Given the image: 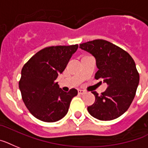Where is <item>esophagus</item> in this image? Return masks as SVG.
<instances>
[{
  "label": "esophagus",
  "mask_w": 148,
  "mask_h": 148,
  "mask_svg": "<svg viewBox=\"0 0 148 148\" xmlns=\"http://www.w3.org/2000/svg\"><path fill=\"white\" fill-rule=\"evenodd\" d=\"M78 93H79V94L83 95V94H84V93H86V91L82 90H78Z\"/></svg>",
  "instance_id": "34e87169"
}]
</instances>
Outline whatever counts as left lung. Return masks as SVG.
I'll return each instance as SVG.
<instances>
[{
    "label": "left lung",
    "mask_w": 148,
    "mask_h": 148,
    "mask_svg": "<svg viewBox=\"0 0 148 148\" xmlns=\"http://www.w3.org/2000/svg\"><path fill=\"white\" fill-rule=\"evenodd\" d=\"M80 48L96 58L98 71L95 79H102L108 85L87 107L89 113L102 121H110L124 114L132 103L139 84V74L129 54L117 45L103 39L80 44Z\"/></svg>",
    "instance_id": "left-lung-1"
}]
</instances>
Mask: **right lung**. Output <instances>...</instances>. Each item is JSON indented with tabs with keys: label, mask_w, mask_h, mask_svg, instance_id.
Here are the masks:
<instances>
[{
	"label": "right lung",
	"mask_w": 148,
	"mask_h": 148,
	"mask_svg": "<svg viewBox=\"0 0 148 148\" xmlns=\"http://www.w3.org/2000/svg\"><path fill=\"white\" fill-rule=\"evenodd\" d=\"M78 45L47 47L35 54L23 67L19 81L22 99L32 116L55 122L68 113L76 89L64 92L55 80L65 69Z\"/></svg>",
	"instance_id": "obj_1"
}]
</instances>
